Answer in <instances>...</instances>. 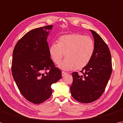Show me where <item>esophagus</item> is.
Segmentation results:
<instances>
[{
  "mask_svg": "<svg viewBox=\"0 0 123 123\" xmlns=\"http://www.w3.org/2000/svg\"><path fill=\"white\" fill-rule=\"evenodd\" d=\"M68 74L67 73H65V72H64V71H62V76H65L66 75H67Z\"/></svg>",
  "mask_w": 123,
  "mask_h": 123,
  "instance_id": "esophagus-1",
  "label": "esophagus"
}]
</instances>
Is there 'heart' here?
<instances>
[{"label":"heart","instance_id":"1","mask_svg":"<svg viewBox=\"0 0 123 123\" xmlns=\"http://www.w3.org/2000/svg\"><path fill=\"white\" fill-rule=\"evenodd\" d=\"M94 43L88 36L74 33L60 37L58 43H53L49 53L54 63L59 64L64 57L65 60L60 65L65 70L82 69L88 65L94 52Z\"/></svg>","mask_w":123,"mask_h":123}]
</instances>
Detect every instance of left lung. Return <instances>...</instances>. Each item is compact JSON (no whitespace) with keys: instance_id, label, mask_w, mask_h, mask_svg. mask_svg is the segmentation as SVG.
Listing matches in <instances>:
<instances>
[{"instance_id":"8db88e82","label":"left lung","mask_w":123,"mask_h":123,"mask_svg":"<svg viewBox=\"0 0 123 123\" xmlns=\"http://www.w3.org/2000/svg\"><path fill=\"white\" fill-rule=\"evenodd\" d=\"M93 35L94 52L90 63L79 75L72 73L73 81L71 94L76 101L88 103L101 97L110 79L112 71V58L109 48L100 36L90 30Z\"/></svg>"}]
</instances>
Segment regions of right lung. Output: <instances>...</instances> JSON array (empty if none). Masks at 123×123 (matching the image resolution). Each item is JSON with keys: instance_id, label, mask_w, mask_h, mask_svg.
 Listing matches in <instances>:
<instances>
[{"instance_id": "add662e5", "label": "right lung", "mask_w": 123, "mask_h": 123, "mask_svg": "<svg viewBox=\"0 0 123 123\" xmlns=\"http://www.w3.org/2000/svg\"><path fill=\"white\" fill-rule=\"evenodd\" d=\"M52 28L49 25L28 32L13 51V78L22 96L35 104L48 99L52 93L51 85L62 78L61 71L50 58L47 41Z\"/></svg>"}]
</instances>
